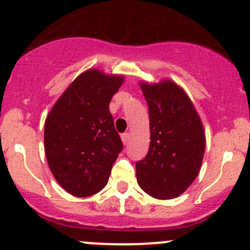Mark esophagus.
I'll use <instances>...</instances> for the list:
<instances>
[{
    "label": "esophagus",
    "instance_id": "esophagus-1",
    "mask_svg": "<svg viewBox=\"0 0 250 250\" xmlns=\"http://www.w3.org/2000/svg\"><path fill=\"white\" fill-rule=\"evenodd\" d=\"M121 139H122V141H123V144H128L129 143V140H130V134L129 133H123L122 135H121Z\"/></svg>",
    "mask_w": 250,
    "mask_h": 250
}]
</instances>
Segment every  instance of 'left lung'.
Here are the masks:
<instances>
[{
  "label": "left lung",
  "mask_w": 250,
  "mask_h": 250,
  "mask_svg": "<svg viewBox=\"0 0 250 250\" xmlns=\"http://www.w3.org/2000/svg\"><path fill=\"white\" fill-rule=\"evenodd\" d=\"M148 106L150 146L135 163L138 184L158 200L180 196L201 169L206 137L186 93L170 81L141 83Z\"/></svg>",
  "instance_id": "left-lung-1"
}]
</instances>
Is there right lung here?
I'll list each match as a JSON object with an SVG mask.
<instances>
[{"label":"right lung","instance_id":"add662e5","mask_svg":"<svg viewBox=\"0 0 250 250\" xmlns=\"http://www.w3.org/2000/svg\"><path fill=\"white\" fill-rule=\"evenodd\" d=\"M123 83L98 70L80 75L62 93L44 123L49 169L64 190L87 197L106 186L123 144L109 105Z\"/></svg>","mask_w":250,"mask_h":250}]
</instances>
